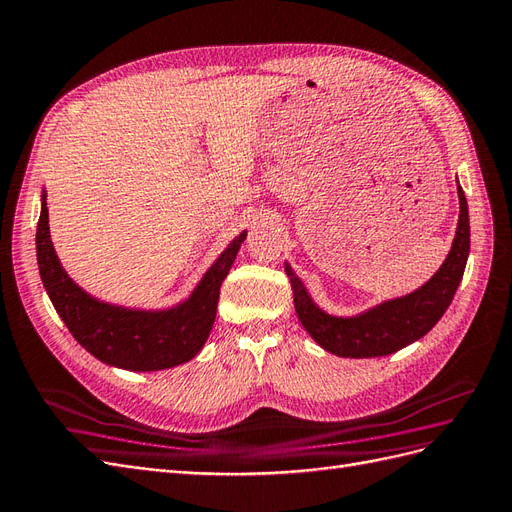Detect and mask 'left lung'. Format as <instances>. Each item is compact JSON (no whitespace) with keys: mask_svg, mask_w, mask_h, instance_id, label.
<instances>
[{"mask_svg":"<svg viewBox=\"0 0 512 512\" xmlns=\"http://www.w3.org/2000/svg\"><path fill=\"white\" fill-rule=\"evenodd\" d=\"M456 192L461 214H458L452 248L441 268L415 292L385 300L357 316L342 318L320 309L303 281L285 261V272L294 292L296 316L313 337V342L337 357H387L422 339L441 320L463 279L469 257V209L463 188L456 186Z\"/></svg>","mask_w":512,"mask_h":512,"instance_id":"obj_1","label":"left lung"}]
</instances>
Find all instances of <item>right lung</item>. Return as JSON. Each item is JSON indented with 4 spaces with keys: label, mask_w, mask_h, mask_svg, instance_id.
<instances>
[{
    "label": "right lung",
    "mask_w": 512,
    "mask_h": 512,
    "mask_svg": "<svg viewBox=\"0 0 512 512\" xmlns=\"http://www.w3.org/2000/svg\"><path fill=\"white\" fill-rule=\"evenodd\" d=\"M246 231L207 268L192 294L166 309L121 307L90 296L62 268L49 235L47 192L41 194L36 259L45 292L77 344L99 361L129 372H157L199 355L216 320L220 285L227 279Z\"/></svg>",
    "instance_id": "add662e5"
}]
</instances>
